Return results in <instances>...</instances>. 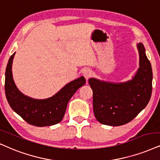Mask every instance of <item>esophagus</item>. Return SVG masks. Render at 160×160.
<instances>
[{
  "label": "esophagus",
  "mask_w": 160,
  "mask_h": 160,
  "mask_svg": "<svg viewBox=\"0 0 160 160\" xmlns=\"http://www.w3.org/2000/svg\"><path fill=\"white\" fill-rule=\"evenodd\" d=\"M82 74H83V76L85 77V78H86V80H88L91 77V74H92V72H91V71L89 69H85L83 71V72H82Z\"/></svg>",
  "instance_id": "obj_1"
}]
</instances>
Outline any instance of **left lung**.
<instances>
[{
    "label": "left lung",
    "instance_id": "obj_1",
    "mask_svg": "<svg viewBox=\"0 0 160 160\" xmlns=\"http://www.w3.org/2000/svg\"><path fill=\"white\" fill-rule=\"evenodd\" d=\"M139 67L131 80L108 82L91 78L93 108L98 122L111 126L126 124L148 103L152 92V68L142 43L137 45Z\"/></svg>",
    "mask_w": 160,
    "mask_h": 160
}]
</instances>
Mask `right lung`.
Returning <instances> with one entry per match:
<instances>
[{"mask_svg": "<svg viewBox=\"0 0 160 160\" xmlns=\"http://www.w3.org/2000/svg\"><path fill=\"white\" fill-rule=\"evenodd\" d=\"M15 52L10 57L5 73V92L10 107L24 120L38 127L53 125L63 118L68 101L79 88L86 83L80 77L68 82L55 94L46 99H35L23 94L17 88L12 76V62Z\"/></svg>", "mask_w": 160, "mask_h": 160, "instance_id": "right-lung-1", "label": "right lung"}]
</instances>
